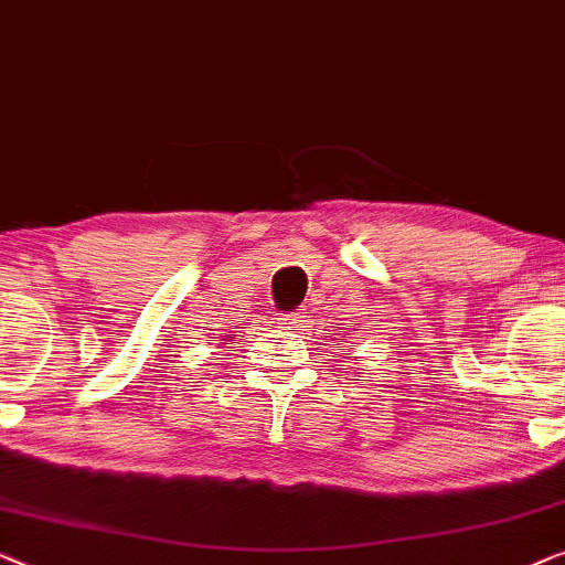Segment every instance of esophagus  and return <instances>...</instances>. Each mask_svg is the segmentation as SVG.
I'll return each mask as SVG.
<instances>
[{"label": "esophagus", "mask_w": 565, "mask_h": 565, "mask_svg": "<svg viewBox=\"0 0 565 565\" xmlns=\"http://www.w3.org/2000/svg\"><path fill=\"white\" fill-rule=\"evenodd\" d=\"M300 313H302V310H296V313H288V316L282 318V321H285V323H290V326H298V323H300V318H302Z\"/></svg>", "instance_id": "obj_1"}]
</instances>
